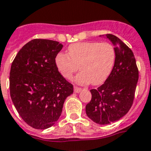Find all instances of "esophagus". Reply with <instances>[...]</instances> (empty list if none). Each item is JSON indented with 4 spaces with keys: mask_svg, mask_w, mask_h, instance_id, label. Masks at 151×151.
I'll list each match as a JSON object with an SVG mask.
<instances>
[{
    "mask_svg": "<svg viewBox=\"0 0 151 151\" xmlns=\"http://www.w3.org/2000/svg\"><path fill=\"white\" fill-rule=\"evenodd\" d=\"M81 91V88H80V87H74V92H75V93H80Z\"/></svg>",
    "mask_w": 151,
    "mask_h": 151,
    "instance_id": "esophagus-1",
    "label": "esophagus"
}]
</instances>
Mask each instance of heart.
Segmentation results:
<instances>
[{"label": "heart", "mask_w": 151, "mask_h": 151, "mask_svg": "<svg viewBox=\"0 0 151 151\" xmlns=\"http://www.w3.org/2000/svg\"><path fill=\"white\" fill-rule=\"evenodd\" d=\"M116 54L107 42H78L70 44L68 54L59 53L55 58L58 70L66 79H71L78 69L81 72L75 78L81 84H101L112 71Z\"/></svg>", "instance_id": "b5f03b06"}]
</instances>
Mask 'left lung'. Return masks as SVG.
<instances>
[{"label": "left lung", "instance_id": "1", "mask_svg": "<svg viewBox=\"0 0 151 151\" xmlns=\"http://www.w3.org/2000/svg\"><path fill=\"white\" fill-rule=\"evenodd\" d=\"M111 40L116 58L112 71L97 89L91 90V101L86 114L98 124H110L121 119L133 104L138 81V69L132 50L113 35H100Z\"/></svg>", "mask_w": 151, "mask_h": 151}]
</instances>
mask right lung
Returning a JSON list of instances; mask_svg holds the SVG:
<instances>
[{
    "mask_svg": "<svg viewBox=\"0 0 151 151\" xmlns=\"http://www.w3.org/2000/svg\"><path fill=\"white\" fill-rule=\"evenodd\" d=\"M62 47L55 40L35 39L19 50L11 64V100L21 118L35 129L53 126L66 98L73 92L55 64Z\"/></svg>",
    "mask_w": 151,
    "mask_h": 151,
    "instance_id": "right-lung-1",
    "label": "right lung"
}]
</instances>
